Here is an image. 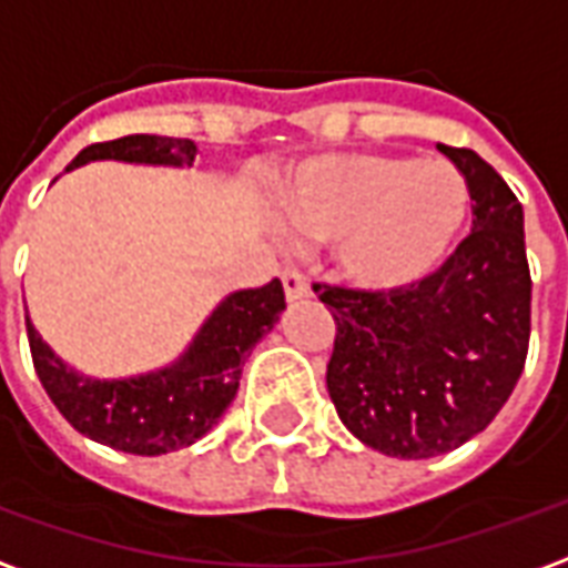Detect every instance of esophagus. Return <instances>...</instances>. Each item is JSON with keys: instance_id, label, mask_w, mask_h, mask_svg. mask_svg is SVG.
<instances>
[{"instance_id": "1", "label": "esophagus", "mask_w": 568, "mask_h": 568, "mask_svg": "<svg viewBox=\"0 0 568 568\" xmlns=\"http://www.w3.org/2000/svg\"><path fill=\"white\" fill-rule=\"evenodd\" d=\"M283 288L288 301H301V297L310 295V283L304 280V273L297 267H285L283 271Z\"/></svg>"}]
</instances>
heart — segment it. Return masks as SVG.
<instances>
[{"label": "heart", "mask_w": 568, "mask_h": 568, "mask_svg": "<svg viewBox=\"0 0 568 568\" xmlns=\"http://www.w3.org/2000/svg\"><path fill=\"white\" fill-rule=\"evenodd\" d=\"M283 203L301 234L334 243L349 283L386 292L447 258L468 215V185L447 161L328 154L288 175Z\"/></svg>", "instance_id": "heart-1"}]
</instances>
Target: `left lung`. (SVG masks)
I'll return each instance as SVG.
<instances>
[{
	"instance_id": "1",
	"label": "left lung",
	"mask_w": 568,
	"mask_h": 568,
	"mask_svg": "<svg viewBox=\"0 0 568 568\" xmlns=\"http://www.w3.org/2000/svg\"><path fill=\"white\" fill-rule=\"evenodd\" d=\"M465 175L471 234L402 288L313 285L337 325L325 371L337 417L398 459L440 456L493 423L529 353L524 206L471 149L438 145Z\"/></svg>"
}]
</instances>
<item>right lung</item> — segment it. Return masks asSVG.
Here are the masks:
<instances>
[{
    "instance_id": "add662e5",
    "label": "right lung",
    "mask_w": 568,
    "mask_h": 568,
    "mask_svg": "<svg viewBox=\"0 0 568 568\" xmlns=\"http://www.w3.org/2000/svg\"><path fill=\"white\" fill-rule=\"evenodd\" d=\"M194 154L197 145L191 140L136 133L88 145L69 163L67 173L88 161L191 166ZM283 310L285 292L280 280H271L261 288L234 292L212 310L185 356L170 368L128 381H91L75 374L39 337L30 316L27 337L44 393L69 419V426L115 450L133 456H161L191 447L219 423L227 405L234 402L243 362L252 346L271 332Z\"/></svg>"
}]
</instances>
